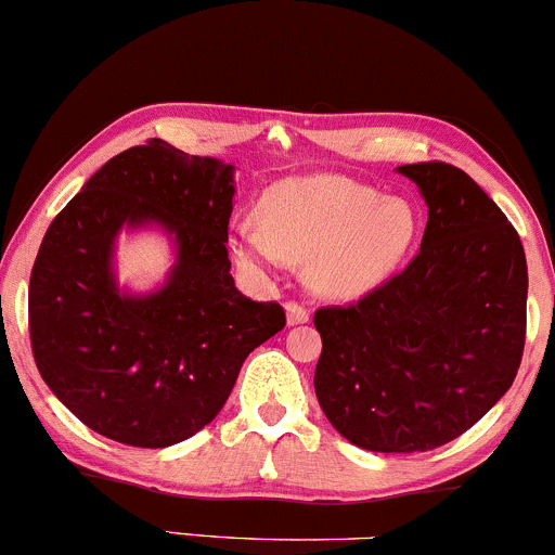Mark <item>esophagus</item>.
Segmentation results:
<instances>
[{
    "label": "esophagus",
    "instance_id": "34e87169",
    "mask_svg": "<svg viewBox=\"0 0 555 555\" xmlns=\"http://www.w3.org/2000/svg\"><path fill=\"white\" fill-rule=\"evenodd\" d=\"M308 318H310V310L305 308V305L295 302V299H289V302H286V321H289V326L308 323Z\"/></svg>",
    "mask_w": 555,
    "mask_h": 555
}]
</instances>
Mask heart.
<instances>
[{"instance_id":"b5f03b06","label":"heart","mask_w":555,"mask_h":555,"mask_svg":"<svg viewBox=\"0 0 555 555\" xmlns=\"http://www.w3.org/2000/svg\"><path fill=\"white\" fill-rule=\"evenodd\" d=\"M256 221L258 229L242 227L232 237L242 266L308 260L310 284L334 297L362 295L384 282L417 234V214L404 197H380L371 184L339 175L271 184Z\"/></svg>"}]
</instances>
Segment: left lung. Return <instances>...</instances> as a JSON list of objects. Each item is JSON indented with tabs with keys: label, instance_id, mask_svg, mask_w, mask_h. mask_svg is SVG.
Instances as JSON below:
<instances>
[{
	"label": "left lung",
	"instance_id": "8db88e82",
	"mask_svg": "<svg viewBox=\"0 0 555 555\" xmlns=\"http://www.w3.org/2000/svg\"><path fill=\"white\" fill-rule=\"evenodd\" d=\"M399 171L428 203L417 256L358 302L313 315L323 415L380 454L430 451L473 428L517 378L527 336L517 229L454 164Z\"/></svg>",
	"mask_w": 555,
	"mask_h": 555
}]
</instances>
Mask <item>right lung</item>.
<instances>
[{
  "mask_svg": "<svg viewBox=\"0 0 555 555\" xmlns=\"http://www.w3.org/2000/svg\"><path fill=\"white\" fill-rule=\"evenodd\" d=\"M232 171L151 138L109 158L43 234L28 289L38 373L112 441L164 449L195 436L247 354L284 328L282 305L253 302L229 273ZM145 220L176 234L178 266L154 296H119L113 237Z\"/></svg>",
  "mask_w": 555,
  "mask_h": 555,
  "instance_id": "1",
  "label": "right lung"
}]
</instances>
